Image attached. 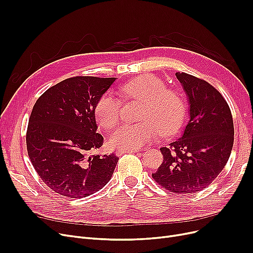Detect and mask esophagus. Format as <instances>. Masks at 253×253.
Returning a JSON list of instances; mask_svg holds the SVG:
<instances>
[{
	"mask_svg": "<svg viewBox=\"0 0 253 253\" xmlns=\"http://www.w3.org/2000/svg\"><path fill=\"white\" fill-rule=\"evenodd\" d=\"M136 152H137V150H121V151H117L116 155L121 156V155L126 154V153H136Z\"/></svg>",
	"mask_w": 253,
	"mask_h": 253,
	"instance_id": "1",
	"label": "esophagus"
}]
</instances>
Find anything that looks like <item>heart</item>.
I'll use <instances>...</instances> for the list:
<instances>
[{
	"label": "heart",
	"instance_id": "heart-1",
	"mask_svg": "<svg viewBox=\"0 0 253 253\" xmlns=\"http://www.w3.org/2000/svg\"><path fill=\"white\" fill-rule=\"evenodd\" d=\"M122 100L142 103L138 119L141 122L123 124L110 136V144L122 150H136L148 143L158 130L161 135H172L181 126L185 116V102L180 93L166 88L162 79L153 75L140 76L120 87ZM121 114V101L102 95L96 102L94 115L97 123L105 128L115 127Z\"/></svg>",
	"mask_w": 253,
	"mask_h": 253
}]
</instances>
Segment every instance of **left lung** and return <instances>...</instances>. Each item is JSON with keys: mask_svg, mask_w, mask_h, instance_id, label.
I'll use <instances>...</instances> for the list:
<instances>
[{"mask_svg": "<svg viewBox=\"0 0 253 253\" xmlns=\"http://www.w3.org/2000/svg\"><path fill=\"white\" fill-rule=\"evenodd\" d=\"M176 78L188 96L190 120L182 136L161 148L163 163L153 178L175 194L202 191L227 164L234 143V123L229 104L218 90L185 73Z\"/></svg>", "mask_w": 253, "mask_h": 253, "instance_id": "8db88e82", "label": "left lung"}]
</instances>
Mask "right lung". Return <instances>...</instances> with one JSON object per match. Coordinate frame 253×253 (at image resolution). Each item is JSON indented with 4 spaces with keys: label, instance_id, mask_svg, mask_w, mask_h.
Wrapping results in <instances>:
<instances>
[{
    "label": "right lung",
    "instance_id": "1",
    "mask_svg": "<svg viewBox=\"0 0 253 253\" xmlns=\"http://www.w3.org/2000/svg\"><path fill=\"white\" fill-rule=\"evenodd\" d=\"M116 78L73 77L50 87L36 101L26 131V148L39 176L57 194L83 198L108 183L119 158L93 155L103 137L94 109Z\"/></svg>",
    "mask_w": 253,
    "mask_h": 253
}]
</instances>
